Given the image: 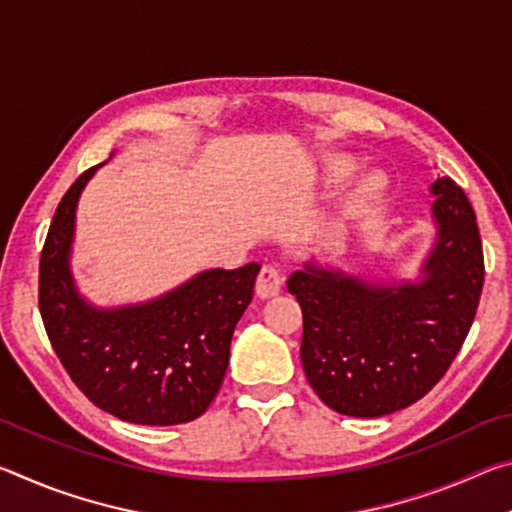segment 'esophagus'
Segmentation results:
<instances>
[{"mask_svg":"<svg viewBox=\"0 0 512 512\" xmlns=\"http://www.w3.org/2000/svg\"><path fill=\"white\" fill-rule=\"evenodd\" d=\"M282 282H284L282 275L275 266H271V264L262 266V271H259V275H257V284H255L257 296L259 298L277 296V293H280V289H282Z\"/></svg>","mask_w":512,"mask_h":512,"instance_id":"1","label":"esophagus"}]
</instances>
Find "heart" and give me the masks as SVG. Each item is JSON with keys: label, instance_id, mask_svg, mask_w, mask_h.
<instances>
[{"label": "heart", "instance_id": "b5f03b06", "mask_svg": "<svg viewBox=\"0 0 512 512\" xmlns=\"http://www.w3.org/2000/svg\"><path fill=\"white\" fill-rule=\"evenodd\" d=\"M350 169H352L350 160H336L332 164V173H334L336 178L345 176V173H348ZM377 192H379V180L375 176H366L357 185V189H354V192L350 194L348 207H350V210H359V207H363L368 201H372V198L377 196Z\"/></svg>", "mask_w": 512, "mask_h": 512}]
</instances>
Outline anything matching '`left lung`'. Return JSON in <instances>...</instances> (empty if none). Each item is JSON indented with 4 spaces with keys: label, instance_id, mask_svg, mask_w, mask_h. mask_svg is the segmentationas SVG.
I'll return each instance as SVG.
<instances>
[{
    "label": "left lung",
    "instance_id": "left-lung-1",
    "mask_svg": "<svg viewBox=\"0 0 512 512\" xmlns=\"http://www.w3.org/2000/svg\"><path fill=\"white\" fill-rule=\"evenodd\" d=\"M431 194L438 239L420 282L381 287L314 264L289 277L302 309V368L336 413L381 418L418 402L474 323L485 275L476 214L452 178H438Z\"/></svg>",
    "mask_w": 512,
    "mask_h": 512
}]
</instances>
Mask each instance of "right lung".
I'll list each match as a JSON object with an SVG mask.
<instances>
[{
    "instance_id": "add662e5",
    "label": "right lung",
    "mask_w": 512,
    "mask_h": 512,
    "mask_svg": "<svg viewBox=\"0 0 512 512\" xmlns=\"http://www.w3.org/2000/svg\"><path fill=\"white\" fill-rule=\"evenodd\" d=\"M94 171L67 189L42 246L38 305L51 348L101 411L149 427L192 422L219 393L259 264L212 268L144 305L92 307L74 287L69 253L76 203Z\"/></svg>"
}]
</instances>
